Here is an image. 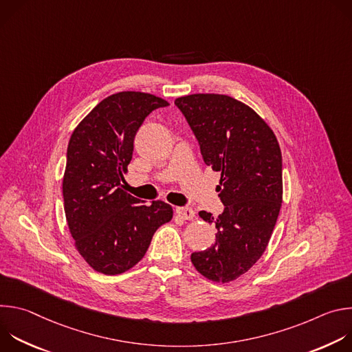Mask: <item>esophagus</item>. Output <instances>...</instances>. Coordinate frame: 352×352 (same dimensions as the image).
<instances>
[{
    "instance_id": "1",
    "label": "esophagus",
    "mask_w": 352,
    "mask_h": 352,
    "mask_svg": "<svg viewBox=\"0 0 352 352\" xmlns=\"http://www.w3.org/2000/svg\"><path fill=\"white\" fill-rule=\"evenodd\" d=\"M175 213L178 214V217H181L182 220H192L195 217V212L192 208L188 206H181L175 209Z\"/></svg>"
}]
</instances>
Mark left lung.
<instances>
[{
	"label": "left lung",
	"instance_id": "1",
	"mask_svg": "<svg viewBox=\"0 0 352 352\" xmlns=\"http://www.w3.org/2000/svg\"><path fill=\"white\" fill-rule=\"evenodd\" d=\"M175 106L186 118L204 162L221 171L223 213L199 212L216 224L213 246L190 255L195 269L230 283L263 255L283 202V160L276 135L246 104L226 94H189Z\"/></svg>",
	"mask_w": 352,
	"mask_h": 352
}]
</instances>
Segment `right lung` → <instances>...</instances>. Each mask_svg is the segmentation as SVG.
<instances>
[{"mask_svg":"<svg viewBox=\"0 0 352 352\" xmlns=\"http://www.w3.org/2000/svg\"><path fill=\"white\" fill-rule=\"evenodd\" d=\"M167 106L148 93L111 94L69 139L63 181L67 223L78 252L98 273L114 276L133 267L157 228L173 219L166 202L144 205L122 189L138 129L153 110Z\"/></svg>","mask_w":352,"mask_h":352,"instance_id":"obj_1","label":"right lung"}]
</instances>
